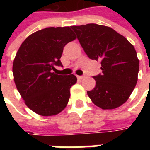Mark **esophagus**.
<instances>
[{
    "mask_svg": "<svg viewBox=\"0 0 150 150\" xmlns=\"http://www.w3.org/2000/svg\"><path fill=\"white\" fill-rule=\"evenodd\" d=\"M84 77H85V75H78L77 76L78 79H83Z\"/></svg>",
    "mask_w": 150,
    "mask_h": 150,
    "instance_id": "esophagus-1",
    "label": "esophagus"
}]
</instances>
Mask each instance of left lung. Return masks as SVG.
Returning a JSON list of instances; mask_svg holds the SVG:
<instances>
[{"label":"left lung","instance_id":"8db88e82","mask_svg":"<svg viewBox=\"0 0 150 150\" xmlns=\"http://www.w3.org/2000/svg\"><path fill=\"white\" fill-rule=\"evenodd\" d=\"M71 28L89 58L101 64L102 73L93 77L96 86L87 92L89 97L103 110L120 107L137 83L139 61L135 47L110 27L91 23Z\"/></svg>","mask_w":150,"mask_h":150}]
</instances>
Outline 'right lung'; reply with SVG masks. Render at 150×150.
Listing matches in <instances>:
<instances>
[{"instance_id":"1","label":"right lung","mask_w":150,"mask_h":150,"mask_svg":"<svg viewBox=\"0 0 150 150\" xmlns=\"http://www.w3.org/2000/svg\"><path fill=\"white\" fill-rule=\"evenodd\" d=\"M75 39L70 27H49L31 34L20 46L13 63L14 81L27 107L36 114L56 115L68 104L77 78L53 71L63 66L64 47Z\"/></svg>"}]
</instances>
